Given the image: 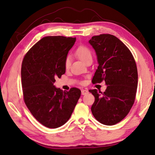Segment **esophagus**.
I'll use <instances>...</instances> for the list:
<instances>
[{
	"mask_svg": "<svg viewBox=\"0 0 155 155\" xmlns=\"http://www.w3.org/2000/svg\"><path fill=\"white\" fill-rule=\"evenodd\" d=\"M88 92H89V91L87 90H81V94H82V95H85V94H87Z\"/></svg>",
	"mask_w": 155,
	"mask_h": 155,
	"instance_id": "esophagus-1",
	"label": "esophagus"
}]
</instances>
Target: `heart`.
Masks as SVG:
<instances>
[{
  "label": "heart",
  "instance_id": "heart-1",
  "mask_svg": "<svg viewBox=\"0 0 155 155\" xmlns=\"http://www.w3.org/2000/svg\"><path fill=\"white\" fill-rule=\"evenodd\" d=\"M75 54L81 61L85 62L86 60L89 58H91V52L90 49L86 46L81 45L77 48L75 51ZM65 68L68 69L70 66V57H67L65 60Z\"/></svg>",
  "mask_w": 155,
  "mask_h": 155
}]
</instances>
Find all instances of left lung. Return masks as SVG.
<instances>
[{
  "mask_svg": "<svg viewBox=\"0 0 155 155\" xmlns=\"http://www.w3.org/2000/svg\"><path fill=\"white\" fill-rule=\"evenodd\" d=\"M95 50L98 66L93 83L104 81L105 91L89 90L95 97L91 112L99 122L111 126L127 116L134 104L138 83L136 63L125 44L110 34L93 36L89 41Z\"/></svg>",
  "mask_w": 155,
  "mask_h": 155,
  "instance_id": "obj_1",
  "label": "left lung"
}]
</instances>
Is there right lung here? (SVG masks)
Here are the masks:
<instances>
[{
	"label": "right lung",
	"instance_id": "add662e5",
	"mask_svg": "<svg viewBox=\"0 0 155 155\" xmlns=\"http://www.w3.org/2000/svg\"><path fill=\"white\" fill-rule=\"evenodd\" d=\"M75 38L47 36L38 41L23 59L21 78L24 101L34 117L50 128L70 119L81 96L79 89L62 91L54 85L65 74V60Z\"/></svg>",
	"mask_w": 155,
	"mask_h": 155
}]
</instances>
